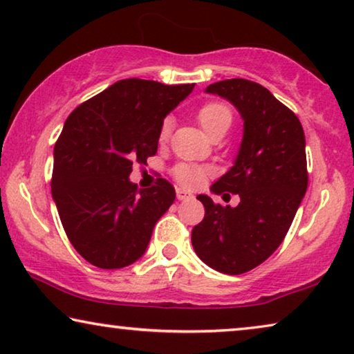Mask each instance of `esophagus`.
<instances>
[{
	"label": "esophagus",
	"mask_w": 354,
	"mask_h": 354,
	"mask_svg": "<svg viewBox=\"0 0 354 354\" xmlns=\"http://www.w3.org/2000/svg\"><path fill=\"white\" fill-rule=\"evenodd\" d=\"M192 193L189 192H187V189H182V188H177V199H180V201H183V199H188V198H192Z\"/></svg>",
	"instance_id": "1"
}]
</instances>
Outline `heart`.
<instances>
[{
	"mask_svg": "<svg viewBox=\"0 0 354 354\" xmlns=\"http://www.w3.org/2000/svg\"><path fill=\"white\" fill-rule=\"evenodd\" d=\"M196 118H198V123L201 124V128L204 129V133L210 138L212 134L220 131V129H227L231 127L232 112L231 109L226 104H223V102H207V104L199 107V111L196 112ZM171 129L172 118L167 117L162 120L160 127V142H166V140L169 139ZM174 176H176V180L180 183L182 187L194 188L207 178V169H204V167L201 166L183 162V165H178L176 169H174Z\"/></svg>",
	"mask_w": 354,
	"mask_h": 354,
	"instance_id": "1",
	"label": "heart"
}]
</instances>
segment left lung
Here are the masks:
<instances>
[{"label": "left lung", "mask_w": 354, "mask_h": 354, "mask_svg": "<svg viewBox=\"0 0 354 354\" xmlns=\"http://www.w3.org/2000/svg\"><path fill=\"white\" fill-rule=\"evenodd\" d=\"M232 102L243 120V138L234 166L210 189L239 194L237 207L199 194L204 220L192 243L209 268L245 274L264 263L283 242L307 192L306 136L296 113L263 85L227 79L205 88Z\"/></svg>", "instance_id": "8db88e82"}]
</instances>
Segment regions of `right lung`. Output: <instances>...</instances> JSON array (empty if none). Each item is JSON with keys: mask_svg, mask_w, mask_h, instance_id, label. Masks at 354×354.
<instances>
[{"mask_svg": "<svg viewBox=\"0 0 354 354\" xmlns=\"http://www.w3.org/2000/svg\"><path fill=\"white\" fill-rule=\"evenodd\" d=\"M193 88L118 80L64 122L53 149L52 196L69 242L90 264L122 269L145 253L176 189L165 178L138 189L128 177L133 162L156 153L162 120Z\"/></svg>", "mask_w": 354, "mask_h": 354, "instance_id": "1", "label": "right lung"}]
</instances>
